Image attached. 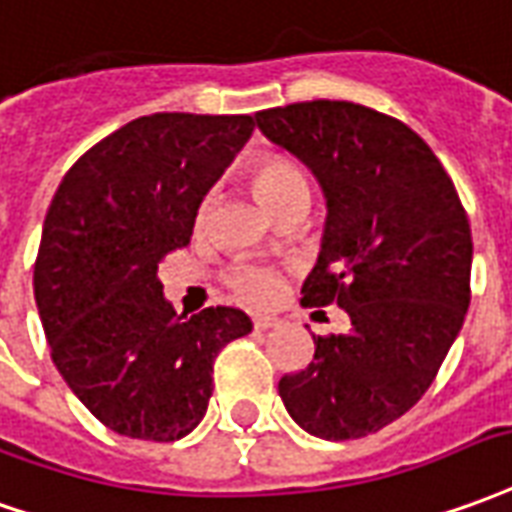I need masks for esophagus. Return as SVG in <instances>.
Listing matches in <instances>:
<instances>
[{"label":"esophagus","instance_id":"34e87169","mask_svg":"<svg viewBox=\"0 0 512 512\" xmlns=\"http://www.w3.org/2000/svg\"><path fill=\"white\" fill-rule=\"evenodd\" d=\"M252 324H255V330H274V327H280L282 321L277 316H255Z\"/></svg>","mask_w":512,"mask_h":512}]
</instances>
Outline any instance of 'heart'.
Segmentation results:
<instances>
[{
	"mask_svg": "<svg viewBox=\"0 0 512 512\" xmlns=\"http://www.w3.org/2000/svg\"><path fill=\"white\" fill-rule=\"evenodd\" d=\"M252 182H255L257 194L263 196L277 213L293 199L310 196V182H307L305 171L285 155L257 157L255 166H252ZM207 205H210V199H205L199 207V221L207 216ZM224 282L238 302L249 307H266L282 296L285 282H288V271L274 266V263H266V260H249L246 257V260L232 263Z\"/></svg>",
	"mask_w": 512,
	"mask_h": 512,
	"instance_id": "obj_1",
	"label": "heart"
}]
</instances>
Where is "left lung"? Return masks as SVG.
<instances>
[{
    "label": "left lung",
    "mask_w": 512,
    "mask_h": 512,
    "mask_svg": "<svg viewBox=\"0 0 512 512\" xmlns=\"http://www.w3.org/2000/svg\"><path fill=\"white\" fill-rule=\"evenodd\" d=\"M255 119L316 174L330 207L302 302L338 305L352 321L346 335H313V360L280 380L282 402L316 438H366L427 393L463 327L474 255L466 207L405 121L335 99Z\"/></svg>",
    "instance_id": "obj_1"
}]
</instances>
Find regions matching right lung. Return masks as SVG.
I'll use <instances>...</instances> for the list:
<instances>
[{"mask_svg":"<svg viewBox=\"0 0 512 512\" xmlns=\"http://www.w3.org/2000/svg\"><path fill=\"white\" fill-rule=\"evenodd\" d=\"M252 130V116H141L91 146L52 196L32 271L38 316L66 385L119 435L185 438L207 413L216 355L252 330L238 307L177 316L157 280Z\"/></svg>","mask_w":512,"mask_h":512,"instance_id":"add662e5","label":"right lung"}]
</instances>
